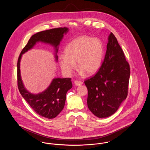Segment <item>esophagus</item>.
<instances>
[{
	"label": "esophagus",
	"instance_id": "34e87169",
	"mask_svg": "<svg viewBox=\"0 0 150 150\" xmlns=\"http://www.w3.org/2000/svg\"><path fill=\"white\" fill-rule=\"evenodd\" d=\"M74 84H75V85L76 86H81V85H82L83 84V82L82 81H75V82H74Z\"/></svg>",
	"mask_w": 150,
	"mask_h": 150
}]
</instances>
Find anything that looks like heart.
I'll return each mask as SVG.
<instances>
[{
	"label": "heart",
	"mask_w": 150,
	"mask_h": 150,
	"mask_svg": "<svg viewBox=\"0 0 150 150\" xmlns=\"http://www.w3.org/2000/svg\"><path fill=\"white\" fill-rule=\"evenodd\" d=\"M65 56L59 57L61 69L67 74L74 70L75 63L80 73L93 75L97 71L102 64L104 48L102 42L97 38L81 36L74 39L66 47Z\"/></svg>",
	"instance_id": "heart-1"
}]
</instances>
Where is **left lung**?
<instances>
[{
  "label": "left lung",
  "instance_id": "obj_1",
  "mask_svg": "<svg viewBox=\"0 0 150 150\" xmlns=\"http://www.w3.org/2000/svg\"><path fill=\"white\" fill-rule=\"evenodd\" d=\"M130 74L123 50L111 33L102 66L94 76L84 81L88 107L93 114L99 118L107 117L118 110L128 96Z\"/></svg>",
  "mask_w": 150,
  "mask_h": 150
}]
</instances>
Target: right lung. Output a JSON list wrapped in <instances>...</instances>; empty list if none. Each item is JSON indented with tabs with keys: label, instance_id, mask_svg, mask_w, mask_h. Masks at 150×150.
Segmentation results:
<instances>
[{
	"label": "right lung",
	"instance_id": "1",
	"mask_svg": "<svg viewBox=\"0 0 150 150\" xmlns=\"http://www.w3.org/2000/svg\"><path fill=\"white\" fill-rule=\"evenodd\" d=\"M69 31L67 28H59L37 33L32 36L20 54L17 62V83L22 96L39 115L53 119L64 107L66 93L72 86L71 78L53 79L49 86L42 92L33 94L26 90L23 84L20 72V61L23 54L32 49L38 42L50 44L54 48L55 59L58 61V46L64 35Z\"/></svg>",
	"mask_w": 150,
	"mask_h": 150
}]
</instances>
